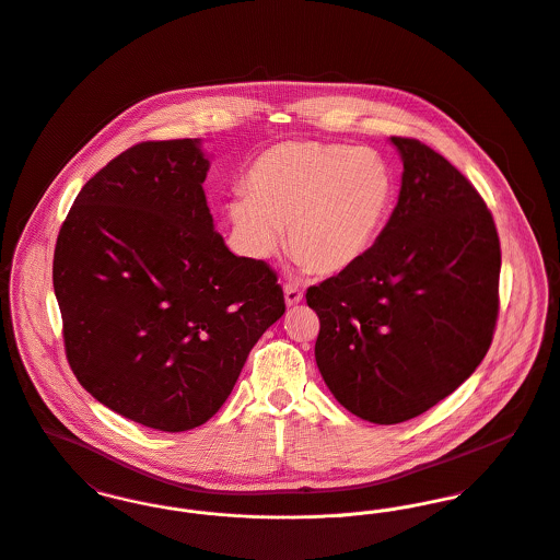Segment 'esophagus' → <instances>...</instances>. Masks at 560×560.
<instances>
[{
    "label": "esophagus",
    "instance_id": "esophagus-1",
    "mask_svg": "<svg viewBox=\"0 0 560 560\" xmlns=\"http://www.w3.org/2000/svg\"><path fill=\"white\" fill-rule=\"evenodd\" d=\"M283 296H285V304L288 306H296L302 301V292L296 285H285L283 288Z\"/></svg>",
    "mask_w": 560,
    "mask_h": 560
}]
</instances>
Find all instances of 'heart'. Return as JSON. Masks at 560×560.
I'll list each match as a JSON object with an SVG mask.
<instances>
[{
	"instance_id": "obj_1",
	"label": "heart",
	"mask_w": 560,
	"mask_h": 560,
	"mask_svg": "<svg viewBox=\"0 0 560 560\" xmlns=\"http://www.w3.org/2000/svg\"><path fill=\"white\" fill-rule=\"evenodd\" d=\"M394 200L396 176L380 151L296 140L259 153L228 215L247 256H272L288 228L301 266L339 275L377 245Z\"/></svg>"
}]
</instances>
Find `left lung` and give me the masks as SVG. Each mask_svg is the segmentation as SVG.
<instances>
[{"instance_id": "8db88e82", "label": "left lung", "mask_w": 560, "mask_h": 560, "mask_svg": "<svg viewBox=\"0 0 560 560\" xmlns=\"http://www.w3.org/2000/svg\"><path fill=\"white\" fill-rule=\"evenodd\" d=\"M398 202L371 254L306 290L317 369L373 424L411 420L465 384L499 313L501 247L474 185L443 155L392 136Z\"/></svg>"}]
</instances>
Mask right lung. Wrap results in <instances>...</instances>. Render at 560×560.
<instances>
[{"instance_id": "right-lung-1", "label": "right lung", "mask_w": 560, "mask_h": 560, "mask_svg": "<svg viewBox=\"0 0 560 560\" xmlns=\"http://www.w3.org/2000/svg\"><path fill=\"white\" fill-rule=\"evenodd\" d=\"M209 168L200 138L140 142L86 180L57 236L52 288L77 380L155 431L211 420L285 313L277 275L215 232Z\"/></svg>"}]
</instances>
